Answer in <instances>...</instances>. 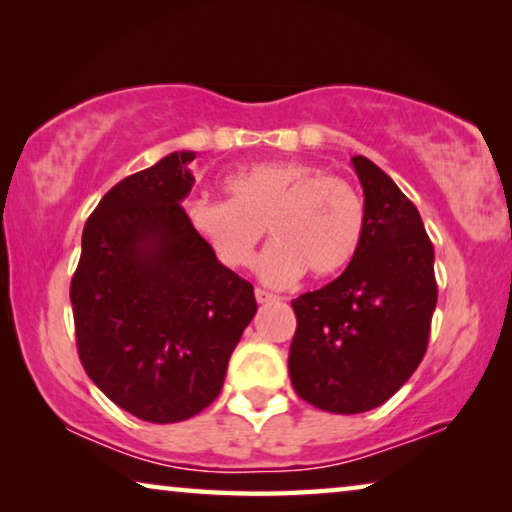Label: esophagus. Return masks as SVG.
I'll use <instances>...</instances> for the list:
<instances>
[{"instance_id": "esophagus-1", "label": "esophagus", "mask_w": 512, "mask_h": 512, "mask_svg": "<svg viewBox=\"0 0 512 512\" xmlns=\"http://www.w3.org/2000/svg\"><path fill=\"white\" fill-rule=\"evenodd\" d=\"M255 299H257V304H266V301H276V294H271V292L262 290V287H257Z\"/></svg>"}]
</instances>
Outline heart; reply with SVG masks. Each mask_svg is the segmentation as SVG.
I'll return each mask as SVG.
<instances>
[{
    "mask_svg": "<svg viewBox=\"0 0 512 512\" xmlns=\"http://www.w3.org/2000/svg\"><path fill=\"white\" fill-rule=\"evenodd\" d=\"M229 199L187 206L192 227L229 266H248L269 229L273 243L257 262L269 285H290L301 273L331 278L357 257L366 208L355 187L306 162H262L225 181Z\"/></svg>",
    "mask_w": 512,
    "mask_h": 512,
    "instance_id": "1",
    "label": "heart"
}]
</instances>
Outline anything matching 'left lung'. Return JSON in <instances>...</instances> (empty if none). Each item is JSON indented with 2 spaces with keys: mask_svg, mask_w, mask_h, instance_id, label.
I'll list each match as a JSON object with an SVG mask.
<instances>
[{
  "mask_svg": "<svg viewBox=\"0 0 512 512\" xmlns=\"http://www.w3.org/2000/svg\"><path fill=\"white\" fill-rule=\"evenodd\" d=\"M352 167L364 187L362 248L336 280L292 301L287 359L294 392L338 415L378 408L413 376L438 299L434 246L415 204L364 155Z\"/></svg>",
  "mask_w": 512,
  "mask_h": 512,
  "instance_id": "8db88e82",
  "label": "left lung"
}]
</instances>
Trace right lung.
<instances>
[{
	"label": "right lung",
	"mask_w": 512,
	"mask_h": 512,
	"mask_svg": "<svg viewBox=\"0 0 512 512\" xmlns=\"http://www.w3.org/2000/svg\"><path fill=\"white\" fill-rule=\"evenodd\" d=\"M194 153H171L104 194L71 278L78 357L115 406L155 424L211 406L255 318L253 285L218 262L181 201Z\"/></svg>",
	"instance_id": "right-lung-1"
}]
</instances>
